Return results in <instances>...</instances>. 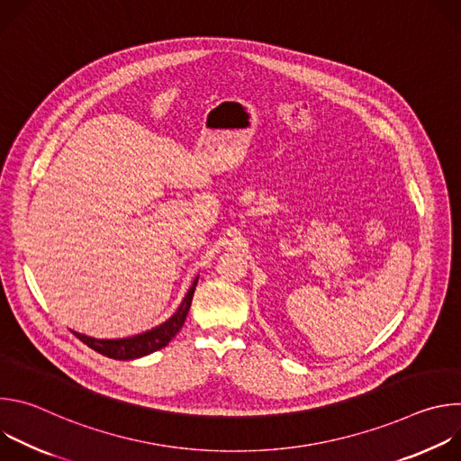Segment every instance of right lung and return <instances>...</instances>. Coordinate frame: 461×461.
Wrapping results in <instances>:
<instances>
[{
  "mask_svg": "<svg viewBox=\"0 0 461 461\" xmlns=\"http://www.w3.org/2000/svg\"><path fill=\"white\" fill-rule=\"evenodd\" d=\"M196 283H199V276L193 279V283H191L185 297L182 299L180 306L176 308V312L162 324L151 328V330H146L133 338H122V339H96V338H89V336H84L78 332H73V334L82 343H86L89 348H93L95 352H98L105 357H111V359L131 361V359L149 356V354L164 348L178 334V330L187 317Z\"/></svg>",
  "mask_w": 461,
  "mask_h": 461,
  "instance_id": "right-lung-1",
  "label": "right lung"
}]
</instances>
